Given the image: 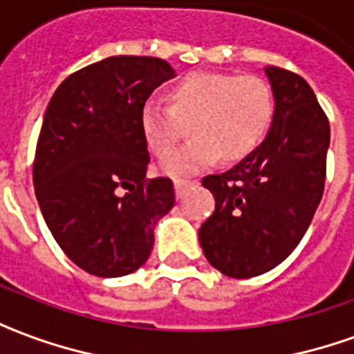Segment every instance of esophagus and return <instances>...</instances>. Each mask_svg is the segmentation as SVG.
Wrapping results in <instances>:
<instances>
[{"instance_id":"34e87169","label":"esophagus","mask_w":354,"mask_h":354,"mask_svg":"<svg viewBox=\"0 0 354 354\" xmlns=\"http://www.w3.org/2000/svg\"><path fill=\"white\" fill-rule=\"evenodd\" d=\"M197 184H198V180H184V178H176V180H174L176 197H182L187 187H191V185H197Z\"/></svg>"}]
</instances>
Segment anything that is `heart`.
I'll use <instances>...</instances> for the list:
<instances>
[{"instance_id":"heart-1","label":"heart","mask_w":354,"mask_h":354,"mask_svg":"<svg viewBox=\"0 0 354 354\" xmlns=\"http://www.w3.org/2000/svg\"><path fill=\"white\" fill-rule=\"evenodd\" d=\"M274 120V93L255 75L195 71L169 91V104L148 99L140 109V129L156 156L168 153L190 127L192 138L163 159L167 174L197 172L217 157L238 161L263 142Z\"/></svg>"}]
</instances>
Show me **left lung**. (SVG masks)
<instances>
[{"instance_id":"1","label":"left lung","mask_w":354,"mask_h":354,"mask_svg":"<svg viewBox=\"0 0 354 354\" xmlns=\"http://www.w3.org/2000/svg\"><path fill=\"white\" fill-rule=\"evenodd\" d=\"M274 120L264 142L223 174L203 178L216 210L198 230L204 257L229 277H255L295 251L323 198L328 118L300 75L266 67Z\"/></svg>"}]
</instances>
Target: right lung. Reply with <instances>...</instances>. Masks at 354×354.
<instances>
[{"label": "right lung", "mask_w": 354, "mask_h": 354, "mask_svg": "<svg viewBox=\"0 0 354 354\" xmlns=\"http://www.w3.org/2000/svg\"><path fill=\"white\" fill-rule=\"evenodd\" d=\"M174 77L161 57L112 56L57 86L39 133L33 185L52 236L88 274L140 268L156 223L174 206L170 178H146L140 109Z\"/></svg>", "instance_id": "right-lung-1"}]
</instances>
